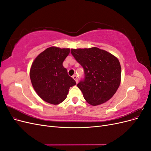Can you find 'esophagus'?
Segmentation results:
<instances>
[{"label": "esophagus", "instance_id": "1", "mask_svg": "<svg viewBox=\"0 0 151 151\" xmlns=\"http://www.w3.org/2000/svg\"><path fill=\"white\" fill-rule=\"evenodd\" d=\"M72 77H73V79H74L76 81V83H78V77H77V76L76 75H74L72 76Z\"/></svg>", "mask_w": 151, "mask_h": 151}]
</instances>
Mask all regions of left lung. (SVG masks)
<instances>
[{"mask_svg":"<svg viewBox=\"0 0 151 151\" xmlns=\"http://www.w3.org/2000/svg\"><path fill=\"white\" fill-rule=\"evenodd\" d=\"M70 52L84 69V79L77 86L86 101L96 106L111 98L121 81V67L118 58L96 47L71 49Z\"/></svg>","mask_w":151,"mask_h":151,"instance_id":"left-lung-1","label":"left lung"}]
</instances>
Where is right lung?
I'll list each match as a JSON object with an SVG mask.
<instances>
[{
  "mask_svg": "<svg viewBox=\"0 0 151 151\" xmlns=\"http://www.w3.org/2000/svg\"><path fill=\"white\" fill-rule=\"evenodd\" d=\"M69 53V48L50 47L41 53L32 63L31 83L45 101L53 104L62 103L66 99L70 87L76 84L62 64Z\"/></svg>",
  "mask_w": 151,
  "mask_h": 151,
  "instance_id": "right-lung-1",
  "label": "right lung"
}]
</instances>
